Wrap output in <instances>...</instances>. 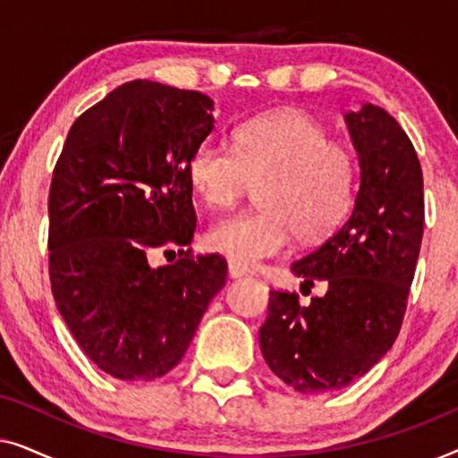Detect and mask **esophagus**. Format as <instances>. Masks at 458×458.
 I'll return each mask as SVG.
<instances>
[{
    "mask_svg": "<svg viewBox=\"0 0 458 458\" xmlns=\"http://www.w3.org/2000/svg\"><path fill=\"white\" fill-rule=\"evenodd\" d=\"M243 275H248V268L235 265V262L229 260V277L231 279H240V277H243Z\"/></svg>",
    "mask_w": 458,
    "mask_h": 458,
    "instance_id": "34e87169",
    "label": "esophagus"
}]
</instances>
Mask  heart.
<instances>
[{"instance_id": "heart-1", "label": "heart", "mask_w": 458, "mask_h": 458, "mask_svg": "<svg viewBox=\"0 0 458 458\" xmlns=\"http://www.w3.org/2000/svg\"><path fill=\"white\" fill-rule=\"evenodd\" d=\"M187 179L210 208H229L260 183V210L221 218L208 229L210 250L240 267H254L302 240L327 235L352 204L356 165L342 143L300 112H273L243 124L235 146L199 141Z\"/></svg>"}]
</instances>
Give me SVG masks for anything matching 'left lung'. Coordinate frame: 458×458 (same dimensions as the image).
<instances>
[{
  "label": "left lung",
  "instance_id": "obj_1",
  "mask_svg": "<svg viewBox=\"0 0 458 458\" xmlns=\"http://www.w3.org/2000/svg\"><path fill=\"white\" fill-rule=\"evenodd\" d=\"M346 124L359 156V190L346 221L292 265L327 292L302 306L271 292L260 350L281 381L302 394L342 390L384 359L406 310L423 237V174L396 118L362 104Z\"/></svg>",
  "mask_w": 458,
  "mask_h": 458
}]
</instances>
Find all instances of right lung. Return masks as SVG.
<instances>
[{
  "label": "right lung",
  "mask_w": 458,
  "mask_h": 458,
  "mask_svg": "<svg viewBox=\"0 0 458 458\" xmlns=\"http://www.w3.org/2000/svg\"><path fill=\"white\" fill-rule=\"evenodd\" d=\"M212 129L208 96L137 79L68 131L49 187V279L81 350L116 379L177 367L227 279L216 254L148 260L193 240L187 162Z\"/></svg>",
  "instance_id": "right-lung-1"
}]
</instances>
